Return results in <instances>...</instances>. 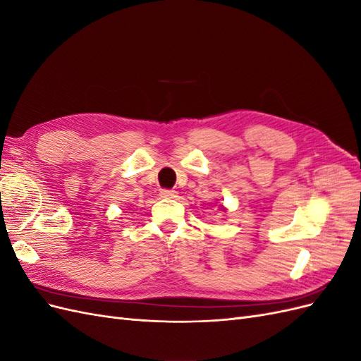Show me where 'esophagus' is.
Returning a JSON list of instances; mask_svg holds the SVG:
<instances>
[{
  "mask_svg": "<svg viewBox=\"0 0 361 361\" xmlns=\"http://www.w3.org/2000/svg\"><path fill=\"white\" fill-rule=\"evenodd\" d=\"M161 197L162 199H176L178 192L173 190H161Z\"/></svg>",
  "mask_w": 361,
  "mask_h": 361,
  "instance_id": "esophagus-1",
  "label": "esophagus"
}]
</instances>
